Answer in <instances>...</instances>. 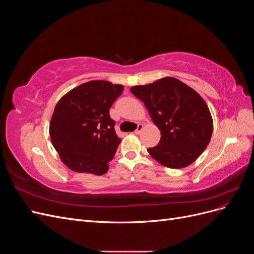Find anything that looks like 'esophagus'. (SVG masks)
Listing matches in <instances>:
<instances>
[{
	"label": "esophagus",
	"instance_id": "1",
	"mask_svg": "<svg viewBox=\"0 0 254 254\" xmlns=\"http://www.w3.org/2000/svg\"><path fill=\"white\" fill-rule=\"evenodd\" d=\"M143 129H144L143 124H139V125H137V128L134 130V133H135V134H140V133L142 132Z\"/></svg>",
	"mask_w": 254,
	"mask_h": 254
}]
</instances>
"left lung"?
I'll use <instances>...</instances> for the list:
<instances>
[{"label": "left lung", "instance_id": "1", "mask_svg": "<svg viewBox=\"0 0 254 254\" xmlns=\"http://www.w3.org/2000/svg\"><path fill=\"white\" fill-rule=\"evenodd\" d=\"M144 103L161 131L160 143L149 155L170 168H183L194 162L211 141L213 119L206 103L188 84L174 77L130 88Z\"/></svg>", "mask_w": 254, "mask_h": 254}]
</instances>
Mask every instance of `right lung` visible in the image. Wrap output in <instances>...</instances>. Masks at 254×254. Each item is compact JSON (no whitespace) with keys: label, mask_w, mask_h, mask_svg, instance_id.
<instances>
[{"label":"right lung","mask_w":254,"mask_h":254,"mask_svg":"<svg viewBox=\"0 0 254 254\" xmlns=\"http://www.w3.org/2000/svg\"><path fill=\"white\" fill-rule=\"evenodd\" d=\"M124 87L107 80L79 84L61 97L54 109L51 141L70 170L105 175L121 139L109 109Z\"/></svg>","instance_id":"right-lung-1"}]
</instances>
